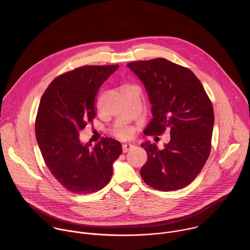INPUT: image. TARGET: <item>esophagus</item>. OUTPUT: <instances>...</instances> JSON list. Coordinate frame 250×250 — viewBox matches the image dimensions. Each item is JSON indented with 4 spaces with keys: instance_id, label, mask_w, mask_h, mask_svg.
<instances>
[{
    "instance_id": "obj_1",
    "label": "esophagus",
    "mask_w": 250,
    "mask_h": 250,
    "mask_svg": "<svg viewBox=\"0 0 250 250\" xmlns=\"http://www.w3.org/2000/svg\"><path fill=\"white\" fill-rule=\"evenodd\" d=\"M133 147H134V145H131V144H125V145L123 146V151L125 153V152L131 150Z\"/></svg>"
}]
</instances>
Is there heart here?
I'll list each match as a JSON object with an SVG mask.
<instances>
[{"label":"heart","instance_id":"b5f03b06","mask_svg":"<svg viewBox=\"0 0 250 250\" xmlns=\"http://www.w3.org/2000/svg\"><path fill=\"white\" fill-rule=\"evenodd\" d=\"M129 135V131L127 129H125V130H121L119 132V136L121 137H127Z\"/></svg>","mask_w":250,"mask_h":250}]
</instances>
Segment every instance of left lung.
<instances>
[{"mask_svg": "<svg viewBox=\"0 0 250 250\" xmlns=\"http://www.w3.org/2000/svg\"><path fill=\"white\" fill-rule=\"evenodd\" d=\"M127 67L146 87L153 119L145 134L170 131L162 150L155 144L141 145L147 161L140 176L160 191L188 186L201 172L210 152L213 110L202 83L188 68L164 58L136 61Z\"/></svg>", "mask_w": 250, "mask_h": 250, "instance_id": "obj_1", "label": "left lung"}]
</instances>
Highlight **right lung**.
Segmentation results:
<instances>
[{
  "label": "right lung",
  "mask_w": 250,
  "mask_h": 250,
  "mask_svg": "<svg viewBox=\"0 0 250 250\" xmlns=\"http://www.w3.org/2000/svg\"><path fill=\"white\" fill-rule=\"evenodd\" d=\"M119 65L83 66L55 78L42 97L35 136L46 166L55 179L74 194H90L111 180L122 145L105 137L92 146L80 130L97 115L96 97Z\"/></svg>",
  "instance_id": "add662e5"
}]
</instances>
